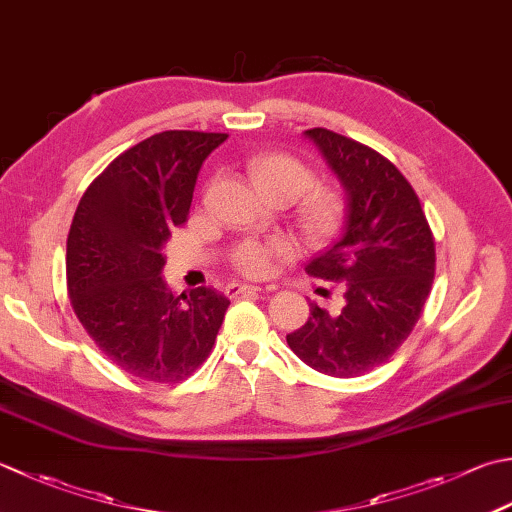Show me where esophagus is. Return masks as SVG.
Here are the masks:
<instances>
[{
	"instance_id": "34e87169",
	"label": "esophagus",
	"mask_w": 512,
	"mask_h": 512,
	"mask_svg": "<svg viewBox=\"0 0 512 512\" xmlns=\"http://www.w3.org/2000/svg\"><path fill=\"white\" fill-rule=\"evenodd\" d=\"M259 290H264V288H259V286H253V284H230V286L226 288V293H228L230 297H237V295L259 293ZM266 290H275V286H266Z\"/></svg>"
}]
</instances>
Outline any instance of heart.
<instances>
[{
  "instance_id": "b5f03b06",
  "label": "heart",
  "mask_w": 512,
  "mask_h": 512,
  "mask_svg": "<svg viewBox=\"0 0 512 512\" xmlns=\"http://www.w3.org/2000/svg\"><path fill=\"white\" fill-rule=\"evenodd\" d=\"M246 173L250 186L266 202H275V199L277 202L282 199L286 204L295 202L315 182L310 168L286 153H259L250 157L246 162ZM342 213L344 197L339 190L328 186L311 188L297 206V228L308 244H322L335 233ZM284 253V244L246 242L235 250L233 259L242 273L250 277H264L273 270L275 259Z\"/></svg>"
}]
</instances>
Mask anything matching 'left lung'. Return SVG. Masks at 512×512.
I'll return each mask as SVG.
<instances>
[{"label": "left lung", "mask_w": 512, "mask_h": 512, "mask_svg": "<svg viewBox=\"0 0 512 512\" xmlns=\"http://www.w3.org/2000/svg\"><path fill=\"white\" fill-rule=\"evenodd\" d=\"M346 193L344 228L306 273L344 282L337 315L310 304L286 335L317 373L359 377L384 364L417 324L435 277V239L413 186L377 150L326 128L304 130Z\"/></svg>", "instance_id": "left-lung-1"}]
</instances>
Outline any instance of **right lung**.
Segmentation results:
<instances>
[{"label": "right lung", "instance_id": "add662e5", "mask_svg": "<svg viewBox=\"0 0 512 512\" xmlns=\"http://www.w3.org/2000/svg\"><path fill=\"white\" fill-rule=\"evenodd\" d=\"M226 133L166 130L119 155L79 202L66 242L70 304L97 348L146 382H182L208 357L228 299L166 288L162 253L199 168Z\"/></svg>", "mask_w": 512, "mask_h": 512}]
</instances>
